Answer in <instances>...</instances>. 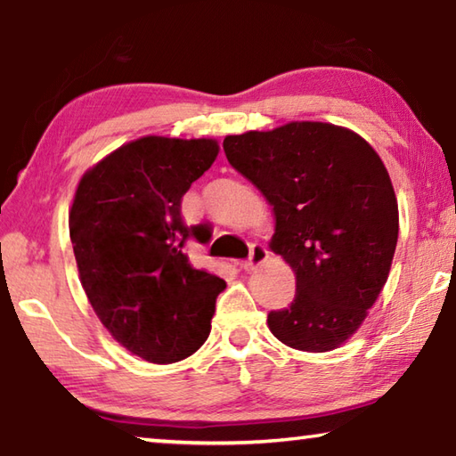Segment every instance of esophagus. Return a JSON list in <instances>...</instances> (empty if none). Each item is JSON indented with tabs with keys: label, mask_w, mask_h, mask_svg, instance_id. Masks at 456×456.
Returning a JSON list of instances; mask_svg holds the SVG:
<instances>
[{
	"label": "esophagus",
	"mask_w": 456,
	"mask_h": 456,
	"mask_svg": "<svg viewBox=\"0 0 456 456\" xmlns=\"http://www.w3.org/2000/svg\"><path fill=\"white\" fill-rule=\"evenodd\" d=\"M267 257H269V251H267L265 245H261V243L251 245L249 259H247L245 264H243V269H245V272H256V269H257L261 264H265Z\"/></svg>",
	"instance_id": "esophagus-1"
}]
</instances>
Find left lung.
<instances>
[{"mask_svg": "<svg viewBox=\"0 0 456 456\" xmlns=\"http://www.w3.org/2000/svg\"><path fill=\"white\" fill-rule=\"evenodd\" d=\"M223 149L273 207L269 249L296 273V297L267 315L269 330L296 350L339 348L395 257L398 200L382 159L354 130L312 120L229 134Z\"/></svg>", "mask_w": 456, "mask_h": 456, "instance_id": "left-lung-1", "label": "left lung"}]
</instances>
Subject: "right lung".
I'll list each match as a JSON object with an SVG mask.
<instances>
[{"instance_id":"obj_1","label":"right lung","mask_w":456,"mask_h":456,"mask_svg":"<svg viewBox=\"0 0 456 456\" xmlns=\"http://www.w3.org/2000/svg\"><path fill=\"white\" fill-rule=\"evenodd\" d=\"M219 154L215 138L142 136L82 175L70 239L92 310L120 346L152 364H173L209 338L221 277L183 253V195Z\"/></svg>"}]
</instances>
